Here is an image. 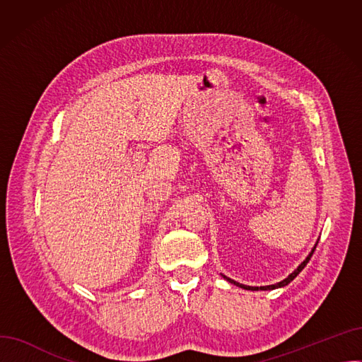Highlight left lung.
I'll use <instances>...</instances> for the list:
<instances>
[{
  "label": "left lung",
  "instance_id": "1",
  "mask_svg": "<svg viewBox=\"0 0 362 362\" xmlns=\"http://www.w3.org/2000/svg\"><path fill=\"white\" fill-rule=\"evenodd\" d=\"M317 243H318V240L315 242V245H314V248L311 250V252L307 255V258L303 259L299 265H298V269H295L286 279H283L281 281H279V283H274V284H269V286H246V284H242V283H238V281H235V280H232V279H229V277H226V276H223L227 281H230L232 284H236V286H239V288H242V289H245V291H273V289H279V288H284L286 286V284H289L302 270H303V267H305V265L308 264V261L311 259V257H313V254H314V251H315V248H317Z\"/></svg>",
  "mask_w": 362,
  "mask_h": 362
}]
</instances>
